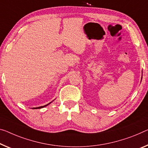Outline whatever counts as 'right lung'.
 Masks as SVG:
<instances>
[{"label": "right lung", "mask_w": 148, "mask_h": 148, "mask_svg": "<svg viewBox=\"0 0 148 148\" xmlns=\"http://www.w3.org/2000/svg\"><path fill=\"white\" fill-rule=\"evenodd\" d=\"M51 103H48L47 104H46V105H44V106H39V107H36V108H33V109H38V108H44V107H45V106H47L48 105V104H50Z\"/></svg>", "instance_id": "add662e5"}]
</instances>
